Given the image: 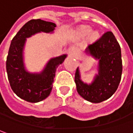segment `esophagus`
<instances>
[{"label":"esophagus","instance_id":"obj_1","mask_svg":"<svg viewBox=\"0 0 133 133\" xmlns=\"http://www.w3.org/2000/svg\"><path fill=\"white\" fill-rule=\"evenodd\" d=\"M68 51H69V53H70V54H74V53H75L76 50H75L74 48H69Z\"/></svg>","mask_w":133,"mask_h":133}]
</instances>
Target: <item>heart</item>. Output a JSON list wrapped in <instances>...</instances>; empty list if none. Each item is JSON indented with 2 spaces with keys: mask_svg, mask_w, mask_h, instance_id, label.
<instances>
[{
  "mask_svg": "<svg viewBox=\"0 0 133 133\" xmlns=\"http://www.w3.org/2000/svg\"><path fill=\"white\" fill-rule=\"evenodd\" d=\"M91 31V27L87 26H83L80 28V30H79V32H81L83 35H87V34H89ZM97 34L96 32H93V33H91V38H93L97 37Z\"/></svg>",
  "mask_w": 133,
  "mask_h": 133,
  "instance_id": "b5f03b06",
  "label": "heart"
}]
</instances>
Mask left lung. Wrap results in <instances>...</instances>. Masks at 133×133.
<instances>
[{
	"instance_id": "left-lung-1",
	"label": "left lung",
	"mask_w": 133,
	"mask_h": 133,
	"mask_svg": "<svg viewBox=\"0 0 133 133\" xmlns=\"http://www.w3.org/2000/svg\"><path fill=\"white\" fill-rule=\"evenodd\" d=\"M87 50L99 59V75L91 85L83 83L78 68L74 81L79 95L91 103H101L109 99L116 91L122 74L121 51L117 39L111 31L89 45Z\"/></svg>"
}]
</instances>
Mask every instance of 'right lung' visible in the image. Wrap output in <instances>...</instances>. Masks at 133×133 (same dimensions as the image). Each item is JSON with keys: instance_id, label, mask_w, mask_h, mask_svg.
I'll return each mask as SVG.
<instances>
[{"instance_id": "obj_1", "label": "right lung", "mask_w": 133, "mask_h": 133, "mask_svg": "<svg viewBox=\"0 0 133 133\" xmlns=\"http://www.w3.org/2000/svg\"><path fill=\"white\" fill-rule=\"evenodd\" d=\"M56 27L53 22L32 19L26 22L12 38L6 62V72L11 89L20 98L30 103H37L47 98L52 90V83L59 65L66 55L50 59L44 71L32 74L24 70L22 50L26 38L38 32H52Z\"/></svg>"}]
</instances>
